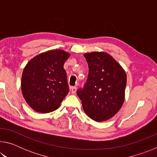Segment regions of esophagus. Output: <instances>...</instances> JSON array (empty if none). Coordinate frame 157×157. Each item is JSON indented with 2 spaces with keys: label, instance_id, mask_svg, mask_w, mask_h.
<instances>
[{
  "label": "esophagus",
  "instance_id": "34e87169",
  "mask_svg": "<svg viewBox=\"0 0 157 157\" xmlns=\"http://www.w3.org/2000/svg\"><path fill=\"white\" fill-rule=\"evenodd\" d=\"M77 91V88L75 86H71V91L72 92V94H75Z\"/></svg>",
  "mask_w": 157,
  "mask_h": 157
}]
</instances>
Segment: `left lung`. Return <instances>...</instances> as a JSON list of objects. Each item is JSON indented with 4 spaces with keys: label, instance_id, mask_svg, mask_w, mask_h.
<instances>
[{
    "label": "left lung",
    "instance_id": "obj_1",
    "mask_svg": "<svg viewBox=\"0 0 157 157\" xmlns=\"http://www.w3.org/2000/svg\"><path fill=\"white\" fill-rule=\"evenodd\" d=\"M89 75L77 91L84 112L96 122L106 121L121 109L124 101L127 75L114 58L105 52L85 53Z\"/></svg>",
    "mask_w": 157,
    "mask_h": 157
}]
</instances>
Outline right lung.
I'll list each match as a JSON object with an SVG mask.
<instances>
[{"label": "right lung", "instance_id": "right-lung-1", "mask_svg": "<svg viewBox=\"0 0 157 157\" xmlns=\"http://www.w3.org/2000/svg\"><path fill=\"white\" fill-rule=\"evenodd\" d=\"M70 54L63 50L41 52L28 62L21 77V91L27 104L46 113L59 107L69 88L63 64Z\"/></svg>", "mask_w": 157, "mask_h": 157}]
</instances>
